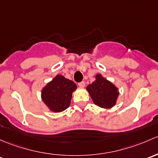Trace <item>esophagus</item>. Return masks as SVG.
Segmentation results:
<instances>
[{"mask_svg":"<svg viewBox=\"0 0 158 158\" xmlns=\"http://www.w3.org/2000/svg\"><path fill=\"white\" fill-rule=\"evenodd\" d=\"M78 86L80 87H81V88H84V87H85V83H84V81H81V82H80L78 84Z\"/></svg>","mask_w":158,"mask_h":158,"instance_id":"1","label":"esophagus"}]
</instances>
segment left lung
I'll return each instance as SVG.
<instances>
[{"label":"left lung","mask_w":158,"mask_h":158,"mask_svg":"<svg viewBox=\"0 0 158 158\" xmlns=\"http://www.w3.org/2000/svg\"><path fill=\"white\" fill-rule=\"evenodd\" d=\"M95 105L103 109H110L116 104L119 92L111 81L97 74L95 81L86 87Z\"/></svg>","instance_id":"1"}]
</instances>
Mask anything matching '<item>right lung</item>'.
Returning <instances> with one entry per match:
<instances>
[{"label":"right lung","mask_w":158,"mask_h":158,"mask_svg":"<svg viewBox=\"0 0 158 158\" xmlns=\"http://www.w3.org/2000/svg\"><path fill=\"white\" fill-rule=\"evenodd\" d=\"M77 88L72 81L57 74L42 89V100L50 111L61 113L70 106L72 93Z\"/></svg>","instance_id":"obj_1"}]
</instances>
